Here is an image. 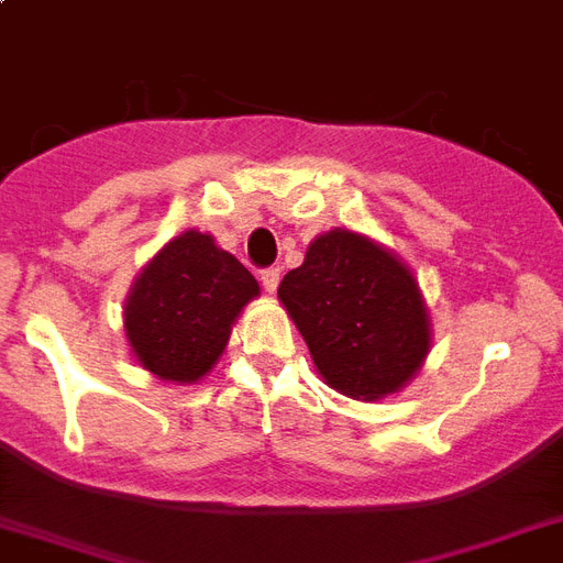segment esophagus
<instances>
[{"instance_id":"obj_1","label":"esophagus","mask_w":563,"mask_h":563,"mask_svg":"<svg viewBox=\"0 0 563 563\" xmlns=\"http://www.w3.org/2000/svg\"><path fill=\"white\" fill-rule=\"evenodd\" d=\"M260 280H263V289L268 291V295H274L277 286H280V268H265V272L260 274Z\"/></svg>"}]
</instances>
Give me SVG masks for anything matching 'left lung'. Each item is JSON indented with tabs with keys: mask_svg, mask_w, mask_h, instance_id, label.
<instances>
[{
	"mask_svg": "<svg viewBox=\"0 0 563 563\" xmlns=\"http://www.w3.org/2000/svg\"><path fill=\"white\" fill-rule=\"evenodd\" d=\"M277 298L321 379L353 400L402 391L432 351L418 277L391 247L356 230L333 228L312 239Z\"/></svg>",
	"mask_w": 563,
	"mask_h": 563,
	"instance_id": "8db88e82",
	"label": "left lung"
}]
</instances>
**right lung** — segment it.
<instances>
[{"mask_svg": "<svg viewBox=\"0 0 563 563\" xmlns=\"http://www.w3.org/2000/svg\"><path fill=\"white\" fill-rule=\"evenodd\" d=\"M260 283L201 230L172 236L125 298V339L136 365L163 383L192 385L216 368Z\"/></svg>", "mask_w": 563, "mask_h": 563, "instance_id": "right-lung-1", "label": "right lung"}]
</instances>
